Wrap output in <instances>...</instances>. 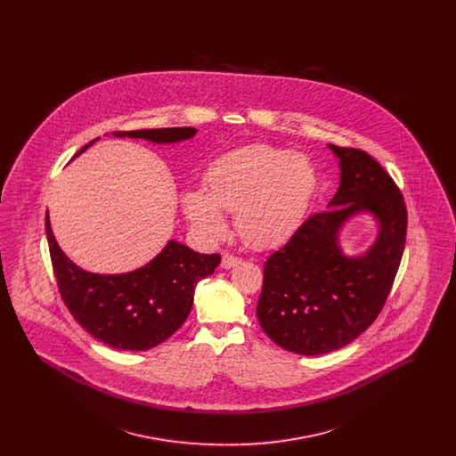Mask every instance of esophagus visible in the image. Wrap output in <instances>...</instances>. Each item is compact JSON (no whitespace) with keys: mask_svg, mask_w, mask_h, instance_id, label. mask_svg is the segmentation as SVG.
<instances>
[{"mask_svg":"<svg viewBox=\"0 0 456 456\" xmlns=\"http://www.w3.org/2000/svg\"><path fill=\"white\" fill-rule=\"evenodd\" d=\"M240 263V258L238 256H232V255H229V253H224V256H222V268H232V266H236Z\"/></svg>","mask_w":456,"mask_h":456,"instance_id":"esophagus-1","label":"esophagus"}]
</instances>
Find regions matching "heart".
I'll return each instance as SVG.
<instances>
[{"label":"heart","mask_w":456,"mask_h":456,"mask_svg":"<svg viewBox=\"0 0 456 456\" xmlns=\"http://www.w3.org/2000/svg\"><path fill=\"white\" fill-rule=\"evenodd\" d=\"M316 188L313 162L301 152L248 145L212 164L205 190L183 195L184 216L208 239L227 232L224 212H236L239 234L249 246H281L301 225Z\"/></svg>","instance_id":"obj_1"}]
</instances>
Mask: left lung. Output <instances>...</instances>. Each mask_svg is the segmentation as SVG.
<instances>
[{
	"mask_svg": "<svg viewBox=\"0 0 456 456\" xmlns=\"http://www.w3.org/2000/svg\"><path fill=\"white\" fill-rule=\"evenodd\" d=\"M328 149L338 159V190L325 212L268 256L256 305L263 331L301 355L346 347L368 330L390 294L407 234V208L390 174L364 151ZM361 213L377 220L379 232L362 256L348 257L339 234Z\"/></svg>",
	"mask_w": 456,
	"mask_h": 456,
	"instance_id": "8db88e82",
	"label": "left lung"
}]
</instances>
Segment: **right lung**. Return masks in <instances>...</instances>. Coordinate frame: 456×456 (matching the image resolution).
<instances>
[{
  "label": "right lung",
  "instance_id": "add662e5",
  "mask_svg": "<svg viewBox=\"0 0 456 456\" xmlns=\"http://www.w3.org/2000/svg\"><path fill=\"white\" fill-rule=\"evenodd\" d=\"M195 134V128L112 131L116 138H142L152 143H177ZM97 140L88 142L73 159ZM45 234L60 294L71 316L94 338L118 350H149L167 340L186 322L196 283L212 275L220 263V255H200L171 239L142 268L101 275L66 256L53 234L49 216Z\"/></svg>",
  "mask_w": 456,
  "mask_h": 456
}]
</instances>
